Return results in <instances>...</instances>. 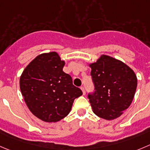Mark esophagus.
Wrapping results in <instances>:
<instances>
[{
	"label": "esophagus",
	"instance_id": "obj_1",
	"mask_svg": "<svg viewBox=\"0 0 150 150\" xmlns=\"http://www.w3.org/2000/svg\"><path fill=\"white\" fill-rule=\"evenodd\" d=\"M80 89L82 90V93H83V95H85V88H83V87H81L80 88Z\"/></svg>",
	"mask_w": 150,
	"mask_h": 150
}]
</instances>
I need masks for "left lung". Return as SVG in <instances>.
<instances>
[{
	"instance_id": "left-lung-1",
	"label": "left lung",
	"mask_w": 150,
	"mask_h": 150,
	"mask_svg": "<svg viewBox=\"0 0 150 150\" xmlns=\"http://www.w3.org/2000/svg\"><path fill=\"white\" fill-rule=\"evenodd\" d=\"M88 65L95 86L88 95L93 111L106 120L119 118L133 100L138 83L135 72L122 61L105 54Z\"/></svg>"
}]
</instances>
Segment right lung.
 I'll use <instances>...</instances> for the list:
<instances>
[{
	"instance_id": "obj_1",
	"label": "right lung",
	"mask_w": 150,
	"mask_h": 150,
	"mask_svg": "<svg viewBox=\"0 0 150 150\" xmlns=\"http://www.w3.org/2000/svg\"><path fill=\"white\" fill-rule=\"evenodd\" d=\"M65 62L56 51L42 53L25 68L20 88L29 110L45 122H57L68 115L76 98L82 95L62 71Z\"/></svg>"
}]
</instances>
